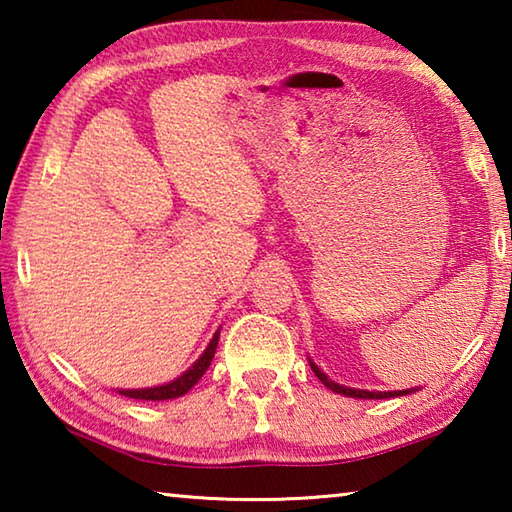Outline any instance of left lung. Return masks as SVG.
Returning <instances> with one entry per match:
<instances>
[{"label":"left lung","instance_id":"obj_1","mask_svg":"<svg viewBox=\"0 0 512 512\" xmlns=\"http://www.w3.org/2000/svg\"><path fill=\"white\" fill-rule=\"evenodd\" d=\"M309 366H311V370H314V375L329 388V391L345 395V397H357V400H386V397H402V395H411L418 391V388H406V391H363V388H350V386L339 384V381L329 379L311 359H309Z\"/></svg>","mask_w":512,"mask_h":512}]
</instances>
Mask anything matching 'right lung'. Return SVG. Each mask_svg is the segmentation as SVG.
Returning a JSON list of instances; mask_svg holds the SVG:
<instances>
[{"label": "right lung", "instance_id": "add662e5", "mask_svg": "<svg viewBox=\"0 0 512 512\" xmlns=\"http://www.w3.org/2000/svg\"><path fill=\"white\" fill-rule=\"evenodd\" d=\"M219 334L221 329H216L212 341L207 343V348L203 350L201 357H198L180 377L167 381V384L151 386V388H117V393L131 397V400H146V402H162V400H176V397H183L185 393L192 391L194 384H198V379H201L205 375V370L210 368L216 345H219Z\"/></svg>", "mask_w": 512, "mask_h": 512}]
</instances>
